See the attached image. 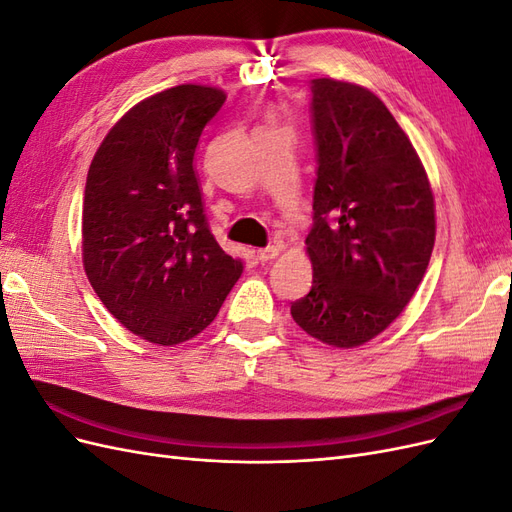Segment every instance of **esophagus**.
<instances>
[{"label": "esophagus", "mask_w": 512, "mask_h": 512, "mask_svg": "<svg viewBox=\"0 0 512 512\" xmlns=\"http://www.w3.org/2000/svg\"><path fill=\"white\" fill-rule=\"evenodd\" d=\"M277 254H280V245H267V247H262V250H258V260L260 262H269Z\"/></svg>", "instance_id": "esophagus-1"}]
</instances>
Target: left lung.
<instances>
[{"label": "left lung", "instance_id": "left-lung-1", "mask_svg": "<svg viewBox=\"0 0 512 512\" xmlns=\"http://www.w3.org/2000/svg\"><path fill=\"white\" fill-rule=\"evenodd\" d=\"M314 226L305 239L312 290L290 305L299 327L354 348L404 312L427 271L436 209L406 132L369 89L312 81Z\"/></svg>", "mask_w": 512, "mask_h": 512}]
</instances>
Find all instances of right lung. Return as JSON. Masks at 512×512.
<instances>
[{
	"label": "right lung",
	"instance_id": "1",
	"mask_svg": "<svg viewBox=\"0 0 512 512\" xmlns=\"http://www.w3.org/2000/svg\"><path fill=\"white\" fill-rule=\"evenodd\" d=\"M226 100L177 85L138 102L91 160L83 198V265L104 307L151 344L207 329L243 271L209 230L194 153Z\"/></svg>",
	"mask_w": 512,
	"mask_h": 512
}]
</instances>
